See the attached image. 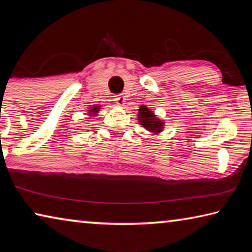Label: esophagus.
Wrapping results in <instances>:
<instances>
[{
	"mask_svg": "<svg viewBox=\"0 0 252 252\" xmlns=\"http://www.w3.org/2000/svg\"><path fill=\"white\" fill-rule=\"evenodd\" d=\"M114 101L118 105H123L126 104V96L123 94H117L114 95Z\"/></svg>",
	"mask_w": 252,
	"mask_h": 252,
	"instance_id": "obj_1",
	"label": "esophagus"
}]
</instances>
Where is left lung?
Returning a JSON list of instances; mask_svg holds the SVG:
<instances>
[{
    "label": "left lung",
    "instance_id": "1",
    "mask_svg": "<svg viewBox=\"0 0 252 252\" xmlns=\"http://www.w3.org/2000/svg\"><path fill=\"white\" fill-rule=\"evenodd\" d=\"M139 120L140 123L150 132H160L162 127H163V122L157 119L155 114L144 105L141 106L139 110Z\"/></svg>",
    "mask_w": 252,
    "mask_h": 252
}]
</instances>
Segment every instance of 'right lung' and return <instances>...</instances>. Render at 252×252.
I'll list each match as a JSON object with an SVG mask.
<instances>
[{
	"mask_svg": "<svg viewBox=\"0 0 252 252\" xmlns=\"http://www.w3.org/2000/svg\"><path fill=\"white\" fill-rule=\"evenodd\" d=\"M92 110H93L92 112H93V113H95V112H97V110H99V108H97V106H94V108H93Z\"/></svg>",
	"mask_w": 252,
	"mask_h": 252,
	"instance_id": "1",
	"label": "right lung"
}]
</instances>
